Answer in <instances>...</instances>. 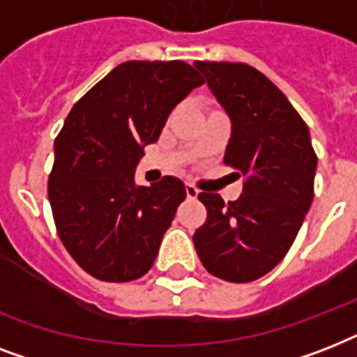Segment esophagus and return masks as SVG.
I'll return each mask as SVG.
<instances>
[{
    "label": "esophagus",
    "instance_id": "34e87169",
    "mask_svg": "<svg viewBox=\"0 0 357 357\" xmlns=\"http://www.w3.org/2000/svg\"><path fill=\"white\" fill-rule=\"evenodd\" d=\"M185 192H187V198H196L200 190L196 189V187L192 183H187V185H185Z\"/></svg>",
    "mask_w": 357,
    "mask_h": 357
}]
</instances>
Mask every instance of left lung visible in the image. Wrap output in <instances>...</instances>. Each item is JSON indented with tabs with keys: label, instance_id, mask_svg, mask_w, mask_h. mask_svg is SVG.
<instances>
[{
	"label": "left lung",
	"instance_id": "1",
	"mask_svg": "<svg viewBox=\"0 0 357 357\" xmlns=\"http://www.w3.org/2000/svg\"><path fill=\"white\" fill-rule=\"evenodd\" d=\"M195 66L231 119L224 162L244 178L235 202L198 195L207 218L192 235L195 248L213 276L254 282L293 246L313 202L317 153L302 116L259 70L211 61Z\"/></svg>",
	"mask_w": 357,
	"mask_h": 357
}]
</instances>
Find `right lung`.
<instances>
[{
    "label": "right lung",
    "instance_id": "1",
    "mask_svg": "<svg viewBox=\"0 0 357 357\" xmlns=\"http://www.w3.org/2000/svg\"><path fill=\"white\" fill-rule=\"evenodd\" d=\"M204 83L183 61H128L64 120L47 196L64 248L96 280L131 282L153 265L185 185L172 176L137 185L135 167L170 111Z\"/></svg>",
    "mask_w": 357,
    "mask_h": 357
}]
</instances>
